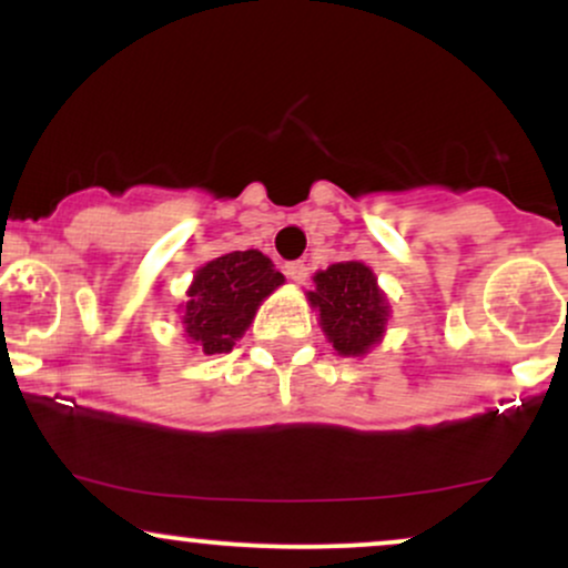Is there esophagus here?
I'll return each mask as SVG.
<instances>
[{
    "mask_svg": "<svg viewBox=\"0 0 568 568\" xmlns=\"http://www.w3.org/2000/svg\"><path fill=\"white\" fill-rule=\"evenodd\" d=\"M285 275H288L293 283H304V280H306V264L304 262H288V264H285Z\"/></svg>",
    "mask_w": 568,
    "mask_h": 568,
    "instance_id": "34e87169",
    "label": "esophagus"
}]
</instances>
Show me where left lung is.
I'll return each mask as SVG.
<instances>
[{
    "label": "left lung",
    "mask_w": 568,
    "mask_h": 568,
    "mask_svg": "<svg viewBox=\"0 0 568 568\" xmlns=\"http://www.w3.org/2000/svg\"><path fill=\"white\" fill-rule=\"evenodd\" d=\"M315 291L306 293L321 312V328L344 357H361L382 342L389 317L387 296L363 262H338L317 272Z\"/></svg>",
    "instance_id": "left-lung-1"
}]
</instances>
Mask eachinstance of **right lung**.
<instances>
[{
    "mask_svg": "<svg viewBox=\"0 0 568 568\" xmlns=\"http://www.w3.org/2000/svg\"><path fill=\"white\" fill-rule=\"evenodd\" d=\"M283 283L262 251H232L200 266L184 304L189 344L205 355L230 352L253 323L258 304Z\"/></svg>",
    "mask_w": 568,
    "mask_h": 568,
    "instance_id": "right-lung-1",
    "label": "right lung"
}]
</instances>
